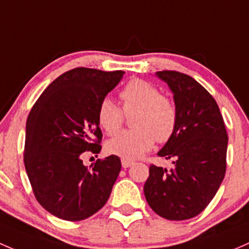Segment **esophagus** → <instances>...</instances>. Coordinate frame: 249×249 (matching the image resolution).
Segmentation results:
<instances>
[{"mask_svg":"<svg viewBox=\"0 0 249 249\" xmlns=\"http://www.w3.org/2000/svg\"><path fill=\"white\" fill-rule=\"evenodd\" d=\"M121 163H122V166H124V168H129V166H132L133 164H134L133 160H122Z\"/></svg>","mask_w":249,"mask_h":249,"instance_id":"obj_1","label":"esophagus"}]
</instances>
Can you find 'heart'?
<instances>
[{
	"label": "heart",
	"mask_w": 249,
	"mask_h": 249,
	"mask_svg": "<svg viewBox=\"0 0 249 249\" xmlns=\"http://www.w3.org/2000/svg\"><path fill=\"white\" fill-rule=\"evenodd\" d=\"M121 107L112 99L104 98L98 107L101 127L112 135L117 133L125 115H133L134 129L124 130L107 142V151L124 160H135L147 152L155 143L171 139L178 125V107L152 84L133 79L120 93Z\"/></svg>",
	"instance_id": "b5f03b06"
}]
</instances>
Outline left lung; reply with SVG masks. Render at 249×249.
Instances as JSON below:
<instances>
[{"label":"left lung","mask_w":249,"mask_h":249,"mask_svg":"<svg viewBox=\"0 0 249 249\" xmlns=\"http://www.w3.org/2000/svg\"><path fill=\"white\" fill-rule=\"evenodd\" d=\"M156 75L170 87L178 107L175 133L158 152L174 166L150 165L143 193L163 218L189 219L204 211L224 178L227 129L214 98L192 76L175 71Z\"/></svg>","instance_id":"obj_1"}]
</instances>
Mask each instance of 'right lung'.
<instances>
[{"label":"right lung","mask_w":249,"mask_h":249,"mask_svg":"<svg viewBox=\"0 0 249 249\" xmlns=\"http://www.w3.org/2000/svg\"><path fill=\"white\" fill-rule=\"evenodd\" d=\"M124 74L74 68L53 80L31 109L25 169L37 201L58 218L86 219L109 199L121 170L120 158L111 155L87 168L83 156L101 152L99 104Z\"/></svg>","instance_id":"right-lung-1"}]
</instances>
